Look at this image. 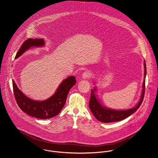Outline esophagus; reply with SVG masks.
<instances>
[{
    "label": "esophagus",
    "mask_w": 158,
    "mask_h": 158,
    "mask_svg": "<svg viewBox=\"0 0 158 158\" xmlns=\"http://www.w3.org/2000/svg\"><path fill=\"white\" fill-rule=\"evenodd\" d=\"M91 76V73L90 71L89 70H87V71H85L84 72L83 74H82V77L84 79H86V78H89L90 77V76Z\"/></svg>",
    "instance_id": "1"
}]
</instances>
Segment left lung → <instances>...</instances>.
<instances>
[{"instance_id": "8db88e82", "label": "left lung", "mask_w": 158, "mask_h": 158, "mask_svg": "<svg viewBox=\"0 0 158 158\" xmlns=\"http://www.w3.org/2000/svg\"><path fill=\"white\" fill-rule=\"evenodd\" d=\"M144 77H146V62L144 61ZM143 91L141 97L138 103L135 107L126 110H114L109 109L104 107L99 102L97 97L95 95L96 88H94L93 90L91 89L90 100L89 103V107L91 111L93 114L94 116L98 121L103 123H110V122H118L121 121L134 113L141 106L145 93V79L144 80L143 85Z\"/></svg>"}]
</instances>
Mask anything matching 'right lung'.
Instances as JSON below:
<instances>
[{
    "instance_id": "right-lung-1",
    "label": "right lung",
    "mask_w": 158,
    "mask_h": 158,
    "mask_svg": "<svg viewBox=\"0 0 158 158\" xmlns=\"http://www.w3.org/2000/svg\"><path fill=\"white\" fill-rule=\"evenodd\" d=\"M44 45V41L43 38H29L24 41L18 51L15 58L21 56L31 47H40ZM76 82V77L73 76L67 77L61 82L55 93L43 101L34 100L26 97L18 88L14 80H12V86L14 97L20 109L33 117L47 119L56 116L60 112L65 103L70 89L75 85Z\"/></svg>"
}]
</instances>
